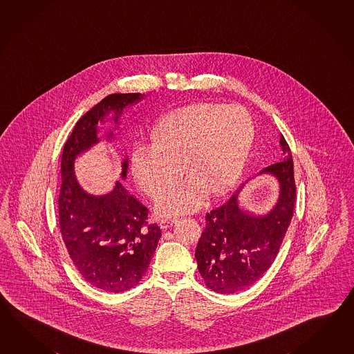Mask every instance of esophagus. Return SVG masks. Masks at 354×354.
Returning a JSON list of instances; mask_svg holds the SVG:
<instances>
[{
	"mask_svg": "<svg viewBox=\"0 0 354 354\" xmlns=\"http://www.w3.org/2000/svg\"><path fill=\"white\" fill-rule=\"evenodd\" d=\"M176 222L175 218H162V220L160 221V227L161 228H169L173 226L174 223Z\"/></svg>",
	"mask_w": 354,
	"mask_h": 354,
	"instance_id": "1",
	"label": "esophagus"
}]
</instances>
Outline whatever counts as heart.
I'll return each mask as SVG.
<instances>
[{
    "mask_svg": "<svg viewBox=\"0 0 354 354\" xmlns=\"http://www.w3.org/2000/svg\"><path fill=\"white\" fill-rule=\"evenodd\" d=\"M252 141V117L243 106L192 104L158 122L152 146L133 149L132 173L142 190L155 198L180 178L185 165L191 178L158 196L156 211L164 216L192 212L209 193L225 196L235 187Z\"/></svg>",
    "mask_w": 354,
    "mask_h": 354,
    "instance_id": "b5f03b06",
    "label": "heart"
}]
</instances>
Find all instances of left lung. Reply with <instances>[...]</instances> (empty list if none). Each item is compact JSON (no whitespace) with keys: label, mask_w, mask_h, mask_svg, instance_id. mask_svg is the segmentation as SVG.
<instances>
[{"label":"left lung","mask_w":354,"mask_h":354,"mask_svg":"<svg viewBox=\"0 0 354 354\" xmlns=\"http://www.w3.org/2000/svg\"><path fill=\"white\" fill-rule=\"evenodd\" d=\"M284 158L261 174L274 176L279 194L266 214L240 208L241 189L225 205L205 214V228L198 241L196 259L205 286L223 295L243 291L257 282L274 261L291 223L296 202L291 149L281 137Z\"/></svg>","instance_id":"left-lung-1"}]
</instances>
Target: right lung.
<instances>
[{"mask_svg": "<svg viewBox=\"0 0 354 354\" xmlns=\"http://www.w3.org/2000/svg\"><path fill=\"white\" fill-rule=\"evenodd\" d=\"M141 94H111L84 114L64 143L61 161L62 185L58 196L59 227L72 263L85 281L111 293L128 291L146 274L161 237L156 223L147 222L149 209L117 181L108 194L93 196L81 188L73 171L75 160L100 142L97 123L114 113L113 120ZM110 131L106 140L111 141ZM128 158L120 178L126 180Z\"/></svg>", "mask_w": 354, "mask_h": 354, "instance_id": "add662e5", "label": "right lung"}]
</instances>
